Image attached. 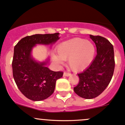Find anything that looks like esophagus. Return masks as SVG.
Instances as JSON below:
<instances>
[{
	"instance_id": "34e87169",
	"label": "esophagus",
	"mask_w": 125,
	"mask_h": 125,
	"mask_svg": "<svg viewBox=\"0 0 125 125\" xmlns=\"http://www.w3.org/2000/svg\"><path fill=\"white\" fill-rule=\"evenodd\" d=\"M71 75V74L69 73H66V72H64L63 73V76H66V77H68Z\"/></svg>"
}]
</instances>
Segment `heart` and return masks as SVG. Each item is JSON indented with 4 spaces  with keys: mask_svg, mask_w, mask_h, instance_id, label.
<instances>
[{
    "mask_svg": "<svg viewBox=\"0 0 125 125\" xmlns=\"http://www.w3.org/2000/svg\"><path fill=\"white\" fill-rule=\"evenodd\" d=\"M57 55L53 54L52 60L57 64L68 59V66L72 70L79 71L88 67L94 59L95 48L90 41L74 38L61 43L57 48Z\"/></svg>",
    "mask_w": 125,
    "mask_h": 125,
    "instance_id": "b5f03b06",
    "label": "heart"
}]
</instances>
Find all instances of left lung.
Segmentation results:
<instances>
[{"mask_svg":"<svg viewBox=\"0 0 125 125\" xmlns=\"http://www.w3.org/2000/svg\"><path fill=\"white\" fill-rule=\"evenodd\" d=\"M89 37L95 43L97 55L86 70L78 74L79 84L74 88L75 94L86 99H94L103 93L111 80L115 68L113 45L102 36Z\"/></svg>","mask_w":125,"mask_h":125,"instance_id":"obj_1","label":"left lung"}]
</instances>
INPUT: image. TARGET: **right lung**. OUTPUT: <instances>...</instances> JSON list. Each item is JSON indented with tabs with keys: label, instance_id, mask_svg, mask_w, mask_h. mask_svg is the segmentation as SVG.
<instances>
[{
	"label": "right lung",
	"instance_id": "1",
	"mask_svg": "<svg viewBox=\"0 0 125 125\" xmlns=\"http://www.w3.org/2000/svg\"><path fill=\"white\" fill-rule=\"evenodd\" d=\"M59 36L57 32L26 36L14 46L12 62L14 79L21 93L30 100L40 101L49 97L54 91L56 80L63 76V72H55L46 67L48 59L38 62L31 55L37 44L52 45L60 39Z\"/></svg>",
	"mask_w": 125,
	"mask_h": 125
}]
</instances>
